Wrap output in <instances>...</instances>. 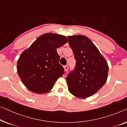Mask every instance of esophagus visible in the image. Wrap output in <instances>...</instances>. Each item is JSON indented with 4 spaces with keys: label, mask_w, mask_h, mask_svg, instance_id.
Returning a JSON list of instances; mask_svg holds the SVG:
<instances>
[{
    "label": "esophagus",
    "mask_w": 127,
    "mask_h": 127,
    "mask_svg": "<svg viewBox=\"0 0 127 127\" xmlns=\"http://www.w3.org/2000/svg\"><path fill=\"white\" fill-rule=\"evenodd\" d=\"M64 70H65V72H67L68 69V65L64 66Z\"/></svg>",
    "instance_id": "1"
}]
</instances>
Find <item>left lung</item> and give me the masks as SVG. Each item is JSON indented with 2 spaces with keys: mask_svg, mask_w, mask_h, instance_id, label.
Returning <instances> with one entry per match:
<instances>
[{
  "mask_svg": "<svg viewBox=\"0 0 127 127\" xmlns=\"http://www.w3.org/2000/svg\"><path fill=\"white\" fill-rule=\"evenodd\" d=\"M76 60L74 69L66 77L70 93L86 98L96 93L106 82L108 65L91 40L84 35L68 36Z\"/></svg>",
  "mask_w": 127,
  "mask_h": 127,
  "instance_id": "obj_1",
  "label": "left lung"
}]
</instances>
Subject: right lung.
Wrapping results in <instances>:
<instances>
[{"mask_svg": "<svg viewBox=\"0 0 127 127\" xmlns=\"http://www.w3.org/2000/svg\"><path fill=\"white\" fill-rule=\"evenodd\" d=\"M68 42L67 37L46 33L22 52L17 63L19 76L24 86L36 94H45L64 73L57 48Z\"/></svg>", "mask_w": 127, "mask_h": 127, "instance_id": "1", "label": "right lung"}]
</instances>
